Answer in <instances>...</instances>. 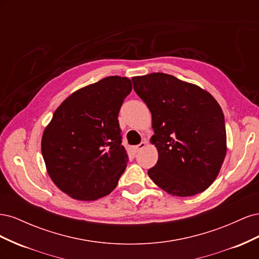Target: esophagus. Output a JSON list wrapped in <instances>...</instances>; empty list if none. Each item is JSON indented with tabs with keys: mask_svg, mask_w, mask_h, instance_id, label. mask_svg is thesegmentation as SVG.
Instances as JSON below:
<instances>
[{
	"mask_svg": "<svg viewBox=\"0 0 259 259\" xmlns=\"http://www.w3.org/2000/svg\"><path fill=\"white\" fill-rule=\"evenodd\" d=\"M146 145H147V143H146V142H142V143H140L139 145H137V146L135 147V150H136V151L143 150V149L146 147Z\"/></svg>",
	"mask_w": 259,
	"mask_h": 259,
	"instance_id": "obj_1",
	"label": "esophagus"
}]
</instances>
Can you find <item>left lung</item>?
Returning a JSON list of instances; mask_svg holds the SVG:
<instances>
[{"label": "left lung", "mask_w": 259, "mask_h": 259, "mask_svg": "<svg viewBox=\"0 0 259 259\" xmlns=\"http://www.w3.org/2000/svg\"><path fill=\"white\" fill-rule=\"evenodd\" d=\"M152 115L150 142L159 153L148 175L176 197H191L214 183L225 160L227 136L221 106L200 86L166 73L133 77Z\"/></svg>", "instance_id": "obj_1"}]
</instances>
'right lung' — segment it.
I'll return each mask as SVG.
<instances>
[{"label":"right lung","mask_w":259,"mask_h":259,"mask_svg":"<svg viewBox=\"0 0 259 259\" xmlns=\"http://www.w3.org/2000/svg\"><path fill=\"white\" fill-rule=\"evenodd\" d=\"M131 91L127 77H105L72 93L45 127L41 149L46 170L72 199L105 197L126 168L117 115Z\"/></svg>","instance_id":"add662e5"}]
</instances>
